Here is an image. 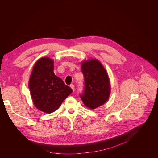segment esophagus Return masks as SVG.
<instances>
[{"label": "esophagus", "instance_id": "obj_1", "mask_svg": "<svg viewBox=\"0 0 158 158\" xmlns=\"http://www.w3.org/2000/svg\"><path fill=\"white\" fill-rule=\"evenodd\" d=\"M70 88H72V89L73 90V91H74V89H75V86H74V85H73V84H71V85H70Z\"/></svg>", "mask_w": 158, "mask_h": 158}]
</instances>
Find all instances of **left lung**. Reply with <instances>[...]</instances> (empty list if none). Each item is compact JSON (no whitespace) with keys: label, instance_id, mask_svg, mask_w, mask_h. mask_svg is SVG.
<instances>
[{"label":"left lung","instance_id":"left-lung-1","mask_svg":"<svg viewBox=\"0 0 158 158\" xmlns=\"http://www.w3.org/2000/svg\"><path fill=\"white\" fill-rule=\"evenodd\" d=\"M81 70L85 82L80 97L86 107L96 109L106 103L110 95V86L107 73L97 60L83 62Z\"/></svg>","mask_w":158,"mask_h":158}]
</instances>
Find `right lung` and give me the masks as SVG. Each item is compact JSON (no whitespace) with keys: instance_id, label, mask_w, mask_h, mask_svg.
<instances>
[{"instance_id":"1","label":"right lung","mask_w":158,"mask_h":158,"mask_svg":"<svg viewBox=\"0 0 158 158\" xmlns=\"http://www.w3.org/2000/svg\"><path fill=\"white\" fill-rule=\"evenodd\" d=\"M53 68L51 59L40 58L33 68L28 83L35 106L48 114L57 110L72 92L61 79L55 75Z\"/></svg>"}]
</instances>
